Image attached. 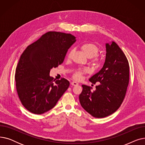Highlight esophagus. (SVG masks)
<instances>
[{
  "label": "esophagus",
  "mask_w": 145,
  "mask_h": 145,
  "mask_svg": "<svg viewBox=\"0 0 145 145\" xmlns=\"http://www.w3.org/2000/svg\"><path fill=\"white\" fill-rule=\"evenodd\" d=\"M71 84L72 86H77V85H79L76 82H72Z\"/></svg>",
  "instance_id": "34e87169"
}]
</instances>
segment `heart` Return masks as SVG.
<instances>
[{"mask_svg":"<svg viewBox=\"0 0 145 145\" xmlns=\"http://www.w3.org/2000/svg\"><path fill=\"white\" fill-rule=\"evenodd\" d=\"M80 48L83 52L88 57H91L92 59V62L93 63H97L99 62V59L97 55H95L99 52V48L96 44L92 43H85L81 46ZM72 54V51H71L68 55V57H71ZM84 73V71H78L74 74V78L76 79L79 80L82 78V75Z\"/></svg>","mask_w":145,"mask_h":145,"instance_id":"1","label":"heart"}]
</instances>
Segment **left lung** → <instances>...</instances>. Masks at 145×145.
Here are the masks:
<instances>
[{
	"label": "left lung",
	"instance_id": "1",
	"mask_svg": "<svg viewBox=\"0 0 145 145\" xmlns=\"http://www.w3.org/2000/svg\"><path fill=\"white\" fill-rule=\"evenodd\" d=\"M103 67L89 80L99 85L96 90L83 85L79 95L82 107L96 118L108 116L116 111L122 103L129 80V65L123 51L113 41L106 43Z\"/></svg>",
	"mask_w": 145,
	"mask_h": 145
}]
</instances>
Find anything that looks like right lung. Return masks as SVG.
<instances>
[{
    "label": "right lung",
    "mask_w": 145,
    "mask_h": 145,
    "mask_svg": "<svg viewBox=\"0 0 145 145\" xmlns=\"http://www.w3.org/2000/svg\"><path fill=\"white\" fill-rule=\"evenodd\" d=\"M73 35L49 32L29 45L20 56L15 73L17 92L24 107L40 115L55 107L69 86L67 79L54 80L51 69L62 64L76 42Z\"/></svg>",
    "instance_id": "right-lung-1"
}]
</instances>
